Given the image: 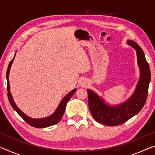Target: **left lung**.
I'll return each instance as SVG.
<instances>
[{"mask_svg":"<svg viewBox=\"0 0 155 155\" xmlns=\"http://www.w3.org/2000/svg\"><path fill=\"white\" fill-rule=\"evenodd\" d=\"M128 45L137 52V63L140 69V78L134 94L124 103L118 106L110 107L104 103L90 90H87L89 108L94 118L97 122L107 126L115 127L128 121L137 114L146 103L150 81V70L143 50L134 41L128 40Z\"/></svg>","mask_w":155,"mask_h":155,"instance_id":"1","label":"left lung"}]
</instances>
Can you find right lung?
Segmentation results:
<instances>
[{"label": "right lung", "mask_w": 155, "mask_h": 155, "mask_svg": "<svg viewBox=\"0 0 155 155\" xmlns=\"http://www.w3.org/2000/svg\"><path fill=\"white\" fill-rule=\"evenodd\" d=\"M14 57H15V56L14 57V58L12 59V61H10L9 64L8 65V68H7V73H6V77H7V91H8V93H7V96H8L9 101L10 104H11L12 107H13V109H14L15 111L20 115V116L22 117V118L24 120L25 122H27V123H28V124L33 127L45 128V127H50V126L57 124V123H58L62 118V116L64 114L67 103L68 102V101L70 99V98L72 96L73 94H74V92L77 90L75 89V90H72V91H70L69 94H68L67 95L65 96V98L61 101V103H60L59 105L58 106V107H57V109L55 111V112H54L52 115H51V116L46 117V118H42V119L31 118V117H28L27 115H26L24 113L21 111L19 109V108H18V107L15 105L14 100H13V98L12 96L11 92H10V90H10L9 82V70H10V68H11L13 61H14Z\"/></svg>", "instance_id": "right-lung-1"}]
</instances>
